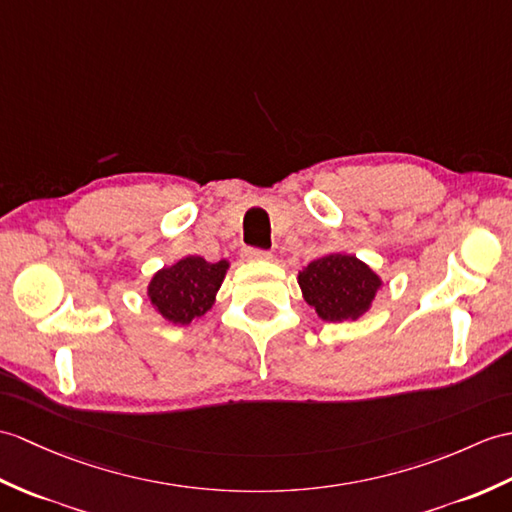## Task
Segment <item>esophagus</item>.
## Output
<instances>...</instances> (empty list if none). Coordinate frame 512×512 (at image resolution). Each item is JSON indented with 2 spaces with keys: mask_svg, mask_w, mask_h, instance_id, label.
<instances>
[{
  "mask_svg": "<svg viewBox=\"0 0 512 512\" xmlns=\"http://www.w3.org/2000/svg\"><path fill=\"white\" fill-rule=\"evenodd\" d=\"M242 257L244 259H253V261H259V259H270V251H264V248H255V246H246L242 251Z\"/></svg>",
  "mask_w": 512,
  "mask_h": 512,
  "instance_id": "obj_1",
  "label": "esophagus"
}]
</instances>
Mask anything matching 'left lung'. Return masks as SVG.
<instances>
[{"mask_svg": "<svg viewBox=\"0 0 512 512\" xmlns=\"http://www.w3.org/2000/svg\"><path fill=\"white\" fill-rule=\"evenodd\" d=\"M299 285L320 318L342 323L355 320L371 307L382 281L358 257L334 253L307 264L299 272Z\"/></svg>", "mask_w": 512, "mask_h": 512, "instance_id": "left-lung-1", "label": "left lung"}]
</instances>
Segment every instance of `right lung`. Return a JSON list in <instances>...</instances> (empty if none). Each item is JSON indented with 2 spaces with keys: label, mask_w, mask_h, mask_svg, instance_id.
<instances>
[{
  "label": "right lung",
  "mask_w": 512,
  "mask_h": 512,
  "mask_svg": "<svg viewBox=\"0 0 512 512\" xmlns=\"http://www.w3.org/2000/svg\"><path fill=\"white\" fill-rule=\"evenodd\" d=\"M227 268V261L209 264L202 257H185L152 277L148 296L163 318L176 325H189L211 310Z\"/></svg>",
  "instance_id": "1"
}]
</instances>
